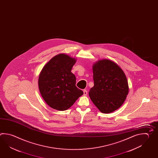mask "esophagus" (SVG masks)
Listing matches in <instances>:
<instances>
[{"label": "esophagus", "mask_w": 158, "mask_h": 158, "mask_svg": "<svg viewBox=\"0 0 158 158\" xmlns=\"http://www.w3.org/2000/svg\"><path fill=\"white\" fill-rule=\"evenodd\" d=\"M87 90H85V89H84L83 90V94H84V96H87Z\"/></svg>", "instance_id": "esophagus-1"}]
</instances>
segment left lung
Returning a JSON list of instances; mask_svg holds the SVG:
<instances>
[{"label":"left lung","instance_id":"8db88e82","mask_svg":"<svg viewBox=\"0 0 158 158\" xmlns=\"http://www.w3.org/2000/svg\"><path fill=\"white\" fill-rule=\"evenodd\" d=\"M94 86L89 96L101 112L107 114L119 109L128 94V83L122 69L114 62L104 59L93 65Z\"/></svg>","mask_w":158,"mask_h":158}]
</instances>
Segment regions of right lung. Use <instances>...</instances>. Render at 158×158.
Listing matches in <instances>:
<instances>
[{
  "label": "right lung",
  "mask_w": 158,
  "mask_h": 158,
  "mask_svg": "<svg viewBox=\"0 0 158 158\" xmlns=\"http://www.w3.org/2000/svg\"><path fill=\"white\" fill-rule=\"evenodd\" d=\"M75 62V58L59 54L45 64L39 74V91L45 102L53 109L68 110L83 94L76 87V77L71 72Z\"/></svg>",
  "instance_id": "add662e5"
}]
</instances>
